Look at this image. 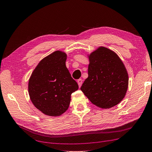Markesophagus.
<instances>
[{
	"mask_svg": "<svg viewBox=\"0 0 152 152\" xmlns=\"http://www.w3.org/2000/svg\"><path fill=\"white\" fill-rule=\"evenodd\" d=\"M77 83L79 85V87H81V86L82 85V83H83V80L81 79H78L77 80Z\"/></svg>",
	"mask_w": 152,
	"mask_h": 152,
	"instance_id": "esophagus-1",
	"label": "esophagus"
}]
</instances>
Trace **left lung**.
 I'll return each instance as SVG.
<instances>
[{"label": "left lung", "mask_w": 152, "mask_h": 152, "mask_svg": "<svg viewBox=\"0 0 152 152\" xmlns=\"http://www.w3.org/2000/svg\"><path fill=\"white\" fill-rule=\"evenodd\" d=\"M88 77L81 90L101 108H110L121 102L126 94L128 74L119 56L101 46L88 55Z\"/></svg>", "instance_id": "8db88e82"}]
</instances>
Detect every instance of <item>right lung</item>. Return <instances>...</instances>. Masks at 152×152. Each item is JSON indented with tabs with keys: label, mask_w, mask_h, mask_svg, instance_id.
Masks as SVG:
<instances>
[{
	"label": "right lung",
	"mask_w": 152,
	"mask_h": 152,
	"mask_svg": "<svg viewBox=\"0 0 152 152\" xmlns=\"http://www.w3.org/2000/svg\"><path fill=\"white\" fill-rule=\"evenodd\" d=\"M67 54L56 51L43 58L28 81L30 99L47 116H58L66 111L71 94L79 88L65 65Z\"/></svg>",
	"instance_id": "right-lung-1"
}]
</instances>
